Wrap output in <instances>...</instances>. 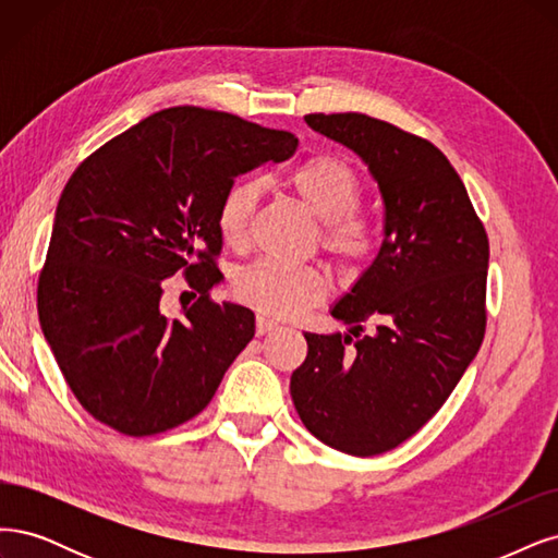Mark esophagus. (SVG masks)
Masks as SVG:
<instances>
[{
    "mask_svg": "<svg viewBox=\"0 0 558 558\" xmlns=\"http://www.w3.org/2000/svg\"><path fill=\"white\" fill-rule=\"evenodd\" d=\"M274 329H278V322H276V319L266 317V315H257V333H259V336H264V333H268V331H274Z\"/></svg>",
    "mask_w": 558,
    "mask_h": 558,
    "instance_id": "34e87169",
    "label": "esophagus"
}]
</instances>
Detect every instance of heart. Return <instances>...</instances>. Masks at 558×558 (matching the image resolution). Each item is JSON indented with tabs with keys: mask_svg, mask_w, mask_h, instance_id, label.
I'll list each match as a JSON object with an SVG mask.
<instances>
[{
	"mask_svg": "<svg viewBox=\"0 0 558 558\" xmlns=\"http://www.w3.org/2000/svg\"><path fill=\"white\" fill-rule=\"evenodd\" d=\"M287 185L322 222V247L343 274H356L371 262L377 247V227L359 213L362 183L343 159L319 155L301 161L287 173ZM259 199V185L250 178L231 183L218 204V231L222 241L243 250ZM233 296L262 315L290 317L327 296L329 282L315 264H287L259 259L243 266L231 282Z\"/></svg>",
	"mask_w": 558,
	"mask_h": 558,
	"instance_id": "obj_1",
	"label": "heart"
}]
</instances>
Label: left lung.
I'll return each mask as SVG.
<instances>
[{
	"label": "left lung",
	"mask_w": 558,
	"mask_h": 558,
	"mask_svg": "<svg viewBox=\"0 0 558 558\" xmlns=\"http://www.w3.org/2000/svg\"><path fill=\"white\" fill-rule=\"evenodd\" d=\"M308 128L362 157L385 204L375 262L331 315L343 333H303L292 373L301 422L352 457L399 447L436 415L487 329L489 239L434 143L364 113H311ZM371 320L376 331L362 335Z\"/></svg>",
	"instance_id": "obj_1"
}]
</instances>
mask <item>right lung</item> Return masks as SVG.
<instances>
[{
  "label": "right lung",
  "instance_id": "obj_1",
  "mask_svg": "<svg viewBox=\"0 0 558 558\" xmlns=\"http://www.w3.org/2000/svg\"><path fill=\"white\" fill-rule=\"evenodd\" d=\"M299 138L225 111L173 106L104 143L62 190L37 308L78 403L124 436L165 434L210 403L255 336V313L215 303L218 204L233 178L292 157ZM184 271L201 299L160 313ZM196 296V294H194Z\"/></svg>",
  "mask_w": 558,
  "mask_h": 558
}]
</instances>
